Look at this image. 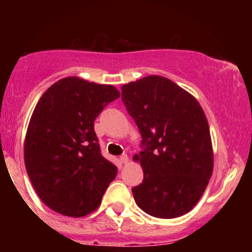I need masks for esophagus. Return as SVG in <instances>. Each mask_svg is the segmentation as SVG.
I'll return each mask as SVG.
<instances>
[{
  "mask_svg": "<svg viewBox=\"0 0 252 252\" xmlns=\"http://www.w3.org/2000/svg\"><path fill=\"white\" fill-rule=\"evenodd\" d=\"M120 161H121V163H126V162H128V155H126V154L121 155L120 156Z\"/></svg>",
  "mask_w": 252,
  "mask_h": 252,
  "instance_id": "34e87169",
  "label": "esophagus"
}]
</instances>
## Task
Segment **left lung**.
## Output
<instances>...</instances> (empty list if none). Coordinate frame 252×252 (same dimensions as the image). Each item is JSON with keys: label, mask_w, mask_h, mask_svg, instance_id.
Wrapping results in <instances>:
<instances>
[{"label": "left lung", "mask_w": 252, "mask_h": 252, "mask_svg": "<svg viewBox=\"0 0 252 252\" xmlns=\"http://www.w3.org/2000/svg\"><path fill=\"white\" fill-rule=\"evenodd\" d=\"M121 90L142 136L135 158L143 181L131 189L136 204L156 218L184 216L201 198L213 172L206 116L192 94L164 77L142 78Z\"/></svg>", "instance_id": "obj_1"}]
</instances>
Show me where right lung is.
Wrapping results in <instances>:
<instances>
[{"instance_id":"add662e5","label":"right lung","mask_w":252,"mask_h":252,"mask_svg":"<svg viewBox=\"0 0 252 252\" xmlns=\"http://www.w3.org/2000/svg\"><path fill=\"white\" fill-rule=\"evenodd\" d=\"M120 97L112 85L63 78L37 102L25 141V164L40 199L60 215L99 206L117 167L100 153L94 120Z\"/></svg>"}]
</instances>
